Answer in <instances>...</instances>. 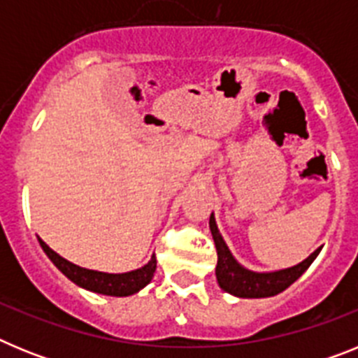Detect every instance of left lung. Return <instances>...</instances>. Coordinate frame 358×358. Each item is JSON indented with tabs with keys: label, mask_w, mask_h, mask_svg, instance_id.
Wrapping results in <instances>:
<instances>
[{
	"label": "left lung",
	"mask_w": 358,
	"mask_h": 358,
	"mask_svg": "<svg viewBox=\"0 0 358 358\" xmlns=\"http://www.w3.org/2000/svg\"><path fill=\"white\" fill-rule=\"evenodd\" d=\"M210 229L215 240V248H217V268H215V274H217L218 285L226 292L238 297H271L283 292L287 287L292 285L294 281L305 273L306 268L310 267V264L315 260L319 251H321V248L315 249L301 264L283 268V271H276V273H252L249 268L242 267L233 258L226 242H224L222 235L218 233L213 213L210 217Z\"/></svg>",
	"instance_id": "1"
}]
</instances>
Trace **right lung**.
I'll list each match as a JSON object with an SVG mask.
<instances>
[{
    "instance_id": "right-lung-1",
    "label": "right lung",
    "mask_w": 358,
    "mask_h": 358,
    "mask_svg": "<svg viewBox=\"0 0 358 358\" xmlns=\"http://www.w3.org/2000/svg\"><path fill=\"white\" fill-rule=\"evenodd\" d=\"M39 243L41 248H43V251L48 255L50 260L53 262V265H55L66 278H69L75 285L82 287V289L85 290H91V292L106 294V296L116 297L131 296V294H136L138 290L143 289L145 285H148L152 281L154 273H156V255L152 256L150 262H148L145 267L136 268V271H131V273L107 274L78 267V265L71 264V262H68L66 258L57 255V252L53 251V249H50L41 238Z\"/></svg>"
}]
</instances>
